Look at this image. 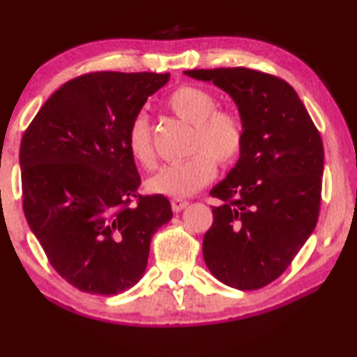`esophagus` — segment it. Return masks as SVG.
Wrapping results in <instances>:
<instances>
[{"instance_id": "esophagus-1", "label": "esophagus", "mask_w": 357, "mask_h": 357, "mask_svg": "<svg viewBox=\"0 0 357 357\" xmlns=\"http://www.w3.org/2000/svg\"><path fill=\"white\" fill-rule=\"evenodd\" d=\"M189 205V202H185V200H183V199H173L172 200V208H173V212H181V210H184L185 207H188Z\"/></svg>"}]
</instances>
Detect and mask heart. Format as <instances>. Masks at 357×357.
I'll use <instances>...</instances> for the list:
<instances>
[{
  "label": "heart",
  "instance_id": "b5f03b06",
  "mask_svg": "<svg viewBox=\"0 0 357 357\" xmlns=\"http://www.w3.org/2000/svg\"><path fill=\"white\" fill-rule=\"evenodd\" d=\"M167 107L194 126L188 149L192 155L183 162L165 165L145 181V189L150 194L167 197H189L213 179L217 172L215 162L229 165L238 160L244 145V123L233 109H217V98L195 85H181L173 90L167 98ZM126 147L139 167L155 168L152 129L145 113H137L130 119Z\"/></svg>",
  "mask_w": 357,
  "mask_h": 357
}]
</instances>
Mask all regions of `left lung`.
<instances>
[{
	"mask_svg": "<svg viewBox=\"0 0 357 357\" xmlns=\"http://www.w3.org/2000/svg\"><path fill=\"white\" fill-rule=\"evenodd\" d=\"M238 107L244 145L227 178L210 190L223 200L204 236L210 273L231 288L259 289L288 268L317 225L324 144L296 90L248 68L192 69Z\"/></svg>",
	"mask_w": 357,
	"mask_h": 357,
	"instance_id": "8db88e82",
	"label": "left lung"
}]
</instances>
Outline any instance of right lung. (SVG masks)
Instances as JSON below:
<instances>
[{"instance_id": "1", "label": "right lung", "mask_w": 357, "mask_h": 357, "mask_svg": "<svg viewBox=\"0 0 357 357\" xmlns=\"http://www.w3.org/2000/svg\"><path fill=\"white\" fill-rule=\"evenodd\" d=\"M168 80L169 73L85 74L61 85L24 132L27 223L53 268L85 293L137 284L153 233L173 217L165 195L137 194L126 147L130 119Z\"/></svg>"}]
</instances>
